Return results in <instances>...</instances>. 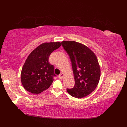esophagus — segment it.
I'll return each instance as SVG.
<instances>
[{"mask_svg":"<svg viewBox=\"0 0 127 127\" xmlns=\"http://www.w3.org/2000/svg\"><path fill=\"white\" fill-rule=\"evenodd\" d=\"M58 77L60 79H62L63 77H64V74H63V73H61L59 76H58Z\"/></svg>","mask_w":127,"mask_h":127,"instance_id":"34e87169","label":"esophagus"}]
</instances>
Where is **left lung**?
I'll return each instance as SVG.
<instances>
[{
  "mask_svg": "<svg viewBox=\"0 0 127 127\" xmlns=\"http://www.w3.org/2000/svg\"><path fill=\"white\" fill-rule=\"evenodd\" d=\"M67 53L75 79L74 88L67 91L72 97L81 98L90 95L98 84L100 68L96 55L87 46L75 41H63Z\"/></svg>",
  "mask_w": 127,
  "mask_h": 127,
  "instance_id": "obj_1",
  "label": "left lung"
}]
</instances>
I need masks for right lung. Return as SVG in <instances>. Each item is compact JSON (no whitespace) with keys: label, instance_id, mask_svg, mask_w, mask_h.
Wrapping results in <instances>:
<instances>
[{"label":"right lung","instance_id":"add662e5","mask_svg":"<svg viewBox=\"0 0 127 127\" xmlns=\"http://www.w3.org/2000/svg\"><path fill=\"white\" fill-rule=\"evenodd\" d=\"M61 46L59 42L45 43L31 52L21 72V82L26 90L38 94L49 88L56 75L54 66L49 63V57Z\"/></svg>","mask_w":127,"mask_h":127}]
</instances>
